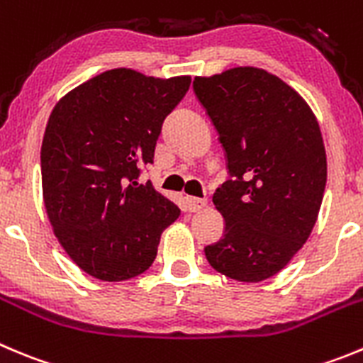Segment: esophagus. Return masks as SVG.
Returning <instances> with one entry per match:
<instances>
[{
    "label": "esophagus",
    "instance_id": "1",
    "mask_svg": "<svg viewBox=\"0 0 363 363\" xmlns=\"http://www.w3.org/2000/svg\"><path fill=\"white\" fill-rule=\"evenodd\" d=\"M184 206H186V211L197 213V211H201L202 208H204L206 201H204V199H197V197H186Z\"/></svg>",
    "mask_w": 363,
    "mask_h": 363
}]
</instances>
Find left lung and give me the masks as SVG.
I'll return each instance as SVG.
<instances>
[{"mask_svg": "<svg viewBox=\"0 0 363 363\" xmlns=\"http://www.w3.org/2000/svg\"><path fill=\"white\" fill-rule=\"evenodd\" d=\"M225 154L229 179L213 195L223 236L204 247L216 272L258 283L279 272L315 225L326 188L317 118L289 84L258 67L193 80Z\"/></svg>", "mask_w": 363, "mask_h": 363, "instance_id": "left-lung-1", "label": "left lung"}]
</instances>
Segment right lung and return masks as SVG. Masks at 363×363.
Listing matches in <instances>:
<instances>
[{
	"label": "right lung",
	"mask_w": 363,
	"mask_h": 363,
	"mask_svg": "<svg viewBox=\"0 0 363 363\" xmlns=\"http://www.w3.org/2000/svg\"><path fill=\"white\" fill-rule=\"evenodd\" d=\"M189 84L118 67L74 87L50 114L40 147L44 206L60 245L96 279L143 274L181 215L140 175Z\"/></svg>",
	"instance_id": "add662e5"
}]
</instances>
